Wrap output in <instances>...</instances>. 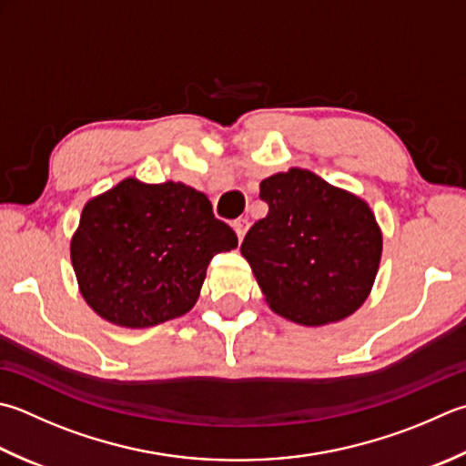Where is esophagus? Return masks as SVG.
Here are the masks:
<instances>
[{
    "label": "esophagus",
    "instance_id": "obj_1",
    "mask_svg": "<svg viewBox=\"0 0 466 466\" xmlns=\"http://www.w3.org/2000/svg\"><path fill=\"white\" fill-rule=\"evenodd\" d=\"M232 228H234L236 236H238V240H242L246 230H248V220H246V218H238V220H234Z\"/></svg>",
    "mask_w": 466,
    "mask_h": 466
}]
</instances>
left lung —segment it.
<instances>
[{
  "instance_id": "1",
  "label": "left lung",
  "mask_w": 466,
  "mask_h": 466,
  "mask_svg": "<svg viewBox=\"0 0 466 466\" xmlns=\"http://www.w3.org/2000/svg\"><path fill=\"white\" fill-rule=\"evenodd\" d=\"M260 199L268 214L254 222L240 252L272 311L311 327L358 311L381 257L370 206L297 167L262 179Z\"/></svg>"
}]
</instances>
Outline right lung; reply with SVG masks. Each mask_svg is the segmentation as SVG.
Listing matches in <instances>:
<instances>
[{
    "mask_svg": "<svg viewBox=\"0 0 466 466\" xmlns=\"http://www.w3.org/2000/svg\"><path fill=\"white\" fill-rule=\"evenodd\" d=\"M236 246L234 230L202 191L129 177L82 209L70 258L95 313L143 329L186 315L209 260Z\"/></svg>",
    "mask_w": 466,
    "mask_h": 466,
    "instance_id": "add662e5",
    "label": "right lung"
}]
</instances>
